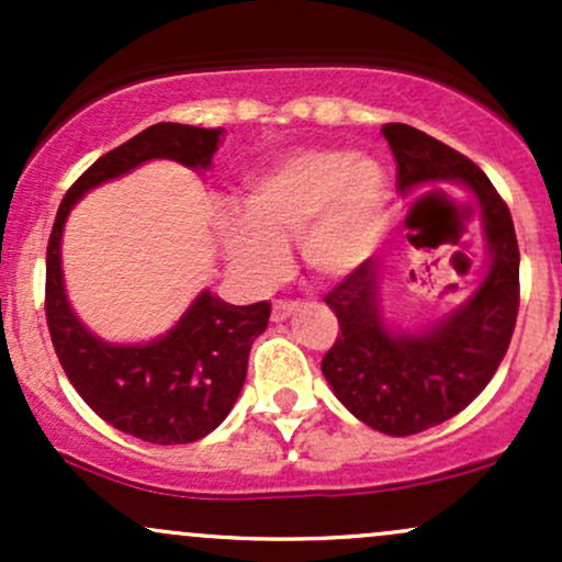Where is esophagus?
I'll return each mask as SVG.
<instances>
[{"mask_svg":"<svg viewBox=\"0 0 562 562\" xmlns=\"http://www.w3.org/2000/svg\"><path fill=\"white\" fill-rule=\"evenodd\" d=\"M299 306H301L299 301H274V306H272V319H274V322L288 319L290 314H293Z\"/></svg>","mask_w":562,"mask_h":562,"instance_id":"obj_1","label":"esophagus"}]
</instances>
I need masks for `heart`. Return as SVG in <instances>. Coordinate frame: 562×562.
I'll use <instances>...</instances> for the list:
<instances>
[{"instance_id":"b5f03b06","label":"heart","mask_w":562,"mask_h":562,"mask_svg":"<svg viewBox=\"0 0 562 562\" xmlns=\"http://www.w3.org/2000/svg\"><path fill=\"white\" fill-rule=\"evenodd\" d=\"M243 216L224 214L218 235L235 272L272 285L285 269V245L299 237L314 274L338 280L375 248L389 205V179L370 156L299 150L256 171L243 187Z\"/></svg>"}]
</instances>
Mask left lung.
Masks as SVG:
<instances>
[{
  "mask_svg": "<svg viewBox=\"0 0 562 562\" xmlns=\"http://www.w3.org/2000/svg\"><path fill=\"white\" fill-rule=\"evenodd\" d=\"M396 187L460 182L481 203L492 263L479 290L423 335H393L378 312V263L367 259L325 295L340 333L322 375L353 417L389 436H412L460 415L505 359L520 303L513 216L473 160L420 128L385 124Z\"/></svg>",
  "mask_w": 562,
  "mask_h": 562,
  "instance_id": "obj_1",
  "label": "left lung"
}]
</instances>
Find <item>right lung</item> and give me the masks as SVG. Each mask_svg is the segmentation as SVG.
<instances>
[{"instance_id": "1", "label": "right lung", "mask_w": 562, "mask_h": 562, "mask_svg": "<svg viewBox=\"0 0 562 562\" xmlns=\"http://www.w3.org/2000/svg\"><path fill=\"white\" fill-rule=\"evenodd\" d=\"M222 134L224 128L156 124L105 153L70 184L47 243L44 314L70 385L113 428L160 447L198 441L229 415L243 391L250 346L267 330L272 306H232L203 290L164 338L145 346L102 344L76 319L63 290V224L83 192L145 160L171 158L209 169Z\"/></svg>"}]
</instances>
